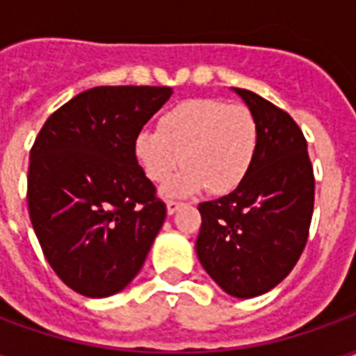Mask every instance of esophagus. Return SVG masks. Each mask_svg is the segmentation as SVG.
I'll return each mask as SVG.
<instances>
[{
	"instance_id": "esophagus-1",
	"label": "esophagus",
	"mask_w": 356,
	"mask_h": 356,
	"mask_svg": "<svg viewBox=\"0 0 356 356\" xmlns=\"http://www.w3.org/2000/svg\"><path fill=\"white\" fill-rule=\"evenodd\" d=\"M183 206H185V204H183V202L170 200V202H168V206H165V208H168V213H170V216H173V213H175V211H177V209L183 208Z\"/></svg>"
}]
</instances>
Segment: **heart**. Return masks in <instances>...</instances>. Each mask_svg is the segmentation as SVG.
Segmentation results:
<instances>
[{
    "mask_svg": "<svg viewBox=\"0 0 356 356\" xmlns=\"http://www.w3.org/2000/svg\"><path fill=\"white\" fill-rule=\"evenodd\" d=\"M259 147V125L244 104L188 99L163 112L158 131L143 129L133 140L135 162L152 183H163L179 163L185 170L165 185L168 196L206 188L227 194L242 185Z\"/></svg>",
    "mask_w": 356,
    "mask_h": 356,
    "instance_id": "b5f03b06",
    "label": "heart"
}]
</instances>
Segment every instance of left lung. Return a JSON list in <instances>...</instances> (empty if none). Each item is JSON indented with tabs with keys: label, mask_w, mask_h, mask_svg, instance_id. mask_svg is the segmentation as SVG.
I'll use <instances>...</instances> for the list:
<instances>
[{
	"label": "left lung",
	"mask_w": 356,
	"mask_h": 356,
	"mask_svg": "<svg viewBox=\"0 0 356 356\" xmlns=\"http://www.w3.org/2000/svg\"><path fill=\"white\" fill-rule=\"evenodd\" d=\"M234 91L257 118V156L242 185L198 206L196 254L229 296L248 299L282 282L305 250L314 175L293 118L254 91Z\"/></svg>",
	"instance_id": "8db88e82"
}]
</instances>
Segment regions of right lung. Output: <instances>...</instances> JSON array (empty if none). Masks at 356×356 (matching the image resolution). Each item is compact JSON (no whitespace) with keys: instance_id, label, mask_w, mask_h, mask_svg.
Segmentation results:
<instances>
[{"instance_id":"right-lung-1","label":"right lung","mask_w":356,"mask_h":356,"mask_svg":"<svg viewBox=\"0 0 356 356\" xmlns=\"http://www.w3.org/2000/svg\"><path fill=\"white\" fill-rule=\"evenodd\" d=\"M171 88L102 86L76 95L38 133L28 211L45 259L86 298H108L137 276L165 204L135 162L133 140Z\"/></svg>"}]
</instances>
